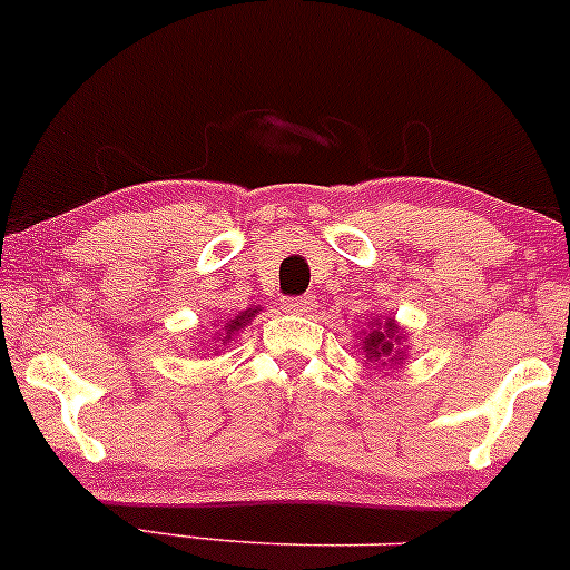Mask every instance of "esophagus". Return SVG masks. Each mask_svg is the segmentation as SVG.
Segmentation results:
<instances>
[{
    "label": "esophagus",
    "instance_id": "34e87169",
    "mask_svg": "<svg viewBox=\"0 0 570 570\" xmlns=\"http://www.w3.org/2000/svg\"><path fill=\"white\" fill-rule=\"evenodd\" d=\"M315 307H317L315 296L287 298V312H293V315H309V312H315Z\"/></svg>",
    "mask_w": 570,
    "mask_h": 570
}]
</instances>
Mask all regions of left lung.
<instances>
[{
    "label": "left lung",
    "instance_id": "left-lung-1",
    "mask_svg": "<svg viewBox=\"0 0 570 570\" xmlns=\"http://www.w3.org/2000/svg\"><path fill=\"white\" fill-rule=\"evenodd\" d=\"M370 332H364V347H361V351H364V356H366V361H377V364H385V361H400V342L405 340V336H402V332H400V326H396L394 321H383L381 323V317H377V321H372L370 323Z\"/></svg>",
    "mask_w": 570,
    "mask_h": 570
}]
</instances>
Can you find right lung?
Instances as JSON below:
<instances>
[{
  "mask_svg": "<svg viewBox=\"0 0 570 570\" xmlns=\"http://www.w3.org/2000/svg\"><path fill=\"white\" fill-rule=\"evenodd\" d=\"M255 315H258V307H253V309H244V312H238V315L234 317V321H228V323H225V328H223V332L225 334H219V336H223V342H230V336H234L236 332H238V328H244V326H247V323L249 321H253V317Z\"/></svg>",
  "mask_w": 570,
  "mask_h": 570,
  "instance_id": "add662e5",
  "label": "right lung"
}]
</instances>
